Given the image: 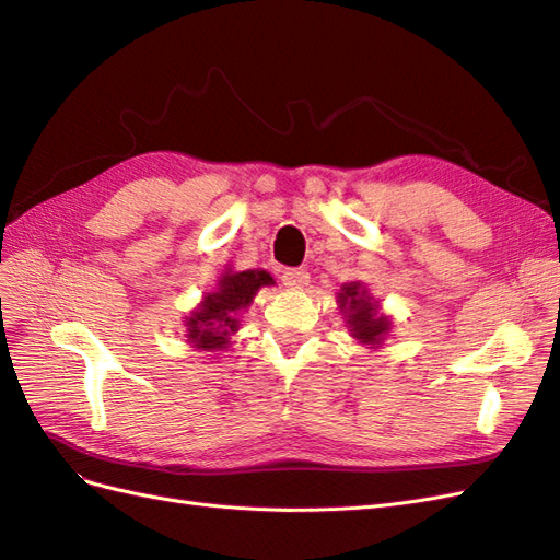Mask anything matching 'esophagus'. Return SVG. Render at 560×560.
<instances>
[{
  "mask_svg": "<svg viewBox=\"0 0 560 560\" xmlns=\"http://www.w3.org/2000/svg\"><path fill=\"white\" fill-rule=\"evenodd\" d=\"M311 280L308 270L303 268H287L282 273V284L290 287V290H301V287H306Z\"/></svg>",
  "mask_w": 560,
  "mask_h": 560,
  "instance_id": "obj_1",
  "label": "esophagus"
}]
</instances>
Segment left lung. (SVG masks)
<instances>
[{
    "instance_id": "8db88e82",
    "label": "left lung",
    "mask_w": 560,
    "mask_h": 560,
    "mask_svg": "<svg viewBox=\"0 0 560 560\" xmlns=\"http://www.w3.org/2000/svg\"><path fill=\"white\" fill-rule=\"evenodd\" d=\"M336 301L338 308L346 315V325L352 338H358L360 343L366 346L383 343V338L393 327V319L378 313V303L366 292L362 282H346Z\"/></svg>"
}]
</instances>
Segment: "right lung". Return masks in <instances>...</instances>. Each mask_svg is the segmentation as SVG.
<instances>
[{"label": "right lung", "mask_w": 560, "mask_h": 560, "mask_svg": "<svg viewBox=\"0 0 560 560\" xmlns=\"http://www.w3.org/2000/svg\"><path fill=\"white\" fill-rule=\"evenodd\" d=\"M276 284L266 270H224L217 290L202 296L200 306L186 317V341L194 348L217 352L231 343V336L241 327V313L249 306L261 287Z\"/></svg>", "instance_id": "1"}]
</instances>
